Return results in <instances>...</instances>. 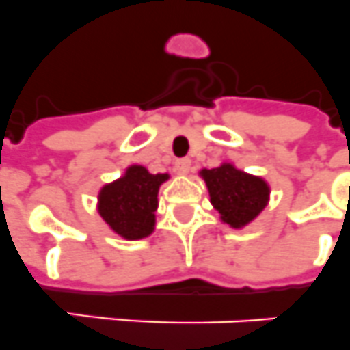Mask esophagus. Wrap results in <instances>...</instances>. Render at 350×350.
<instances>
[{"label": "esophagus", "instance_id": "34e87169", "mask_svg": "<svg viewBox=\"0 0 350 350\" xmlns=\"http://www.w3.org/2000/svg\"><path fill=\"white\" fill-rule=\"evenodd\" d=\"M190 167H192V160H190L189 157L178 158V160H176V169H178V172H181V174H187L190 170Z\"/></svg>", "mask_w": 350, "mask_h": 350}]
</instances>
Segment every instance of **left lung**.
I'll return each instance as SVG.
<instances>
[{
  "label": "left lung",
  "mask_w": 350,
  "mask_h": 350,
  "mask_svg": "<svg viewBox=\"0 0 350 350\" xmlns=\"http://www.w3.org/2000/svg\"><path fill=\"white\" fill-rule=\"evenodd\" d=\"M201 176L206 181L211 204L231 228L249 224L267 206L270 190L261 178L245 174L230 163L201 170Z\"/></svg>",
  "instance_id": "obj_1"
}]
</instances>
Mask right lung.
Returning a JSON list of instances; mask_svg holds the SVG:
<instances>
[{
    "label": "right lung",
    "mask_w": 350,
    "mask_h": 350,
    "mask_svg": "<svg viewBox=\"0 0 350 350\" xmlns=\"http://www.w3.org/2000/svg\"><path fill=\"white\" fill-rule=\"evenodd\" d=\"M169 174H151L146 167L131 165L120 180L99 192V215L117 234L128 240L148 237L154 230L158 189Z\"/></svg>",
    "instance_id": "right-lung-1"
}]
</instances>
